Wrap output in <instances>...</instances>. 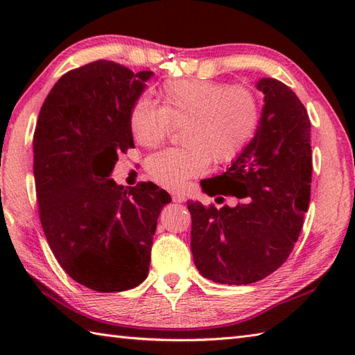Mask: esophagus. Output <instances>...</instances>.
Listing matches in <instances>:
<instances>
[{"instance_id": "esophagus-1", "label": "esophagus", "mask_w": 355, "mask_h": 355, "mask_svg": "<svg viewBox=\"0 0 355 355\" xmlns=\"http://www.w3.org/2000/svg\"><path fill=\"white\" fill-rule=\"evenodd\" d=\"M171 197L173 202H183L186 200V195L183 192H171Z\"/></svg>"}]
</instances>
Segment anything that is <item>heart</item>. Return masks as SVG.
Here are the masks:
<instances>
[{
	"mask_svg": "<svg viewBox=\"0 0 355 355\" xmlns=\"http://www.w3.org/2000/svg\"><path fill=\"white\" fill-rule=\"evenodd\" d=\"M162 107L146 97L130 111L132 137L143 148H157L171 125L182 126L184 148L168 149L148 160V175L168 189H182L206 173L212 163H227L243 153L259 123V102L248 88L201 79L166 80L158 89Z\"/></svg>",
	"mask_w": 355,
	"mask_h": 355,
	"instance_id": "1",
	"label": "heart"
}]
</instances>
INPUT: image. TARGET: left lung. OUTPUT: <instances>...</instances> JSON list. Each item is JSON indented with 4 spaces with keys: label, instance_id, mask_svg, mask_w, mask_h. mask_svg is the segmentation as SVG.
<instances>
[{
    "label": "left lung",
    "instance_id": "8db88e82",
    "mask_svg": "<svg viewBox=\"0 0 355 355\" xmlns=\"http://www.w3.org/2000/svg\"><path fill=\"white\" fill-rule=\"evenodd\" d=\"M256 88L263 107L254 137L212 178L224 188L201 182L210 197L229 195L239 202L216 209L187 201L195 267L218 284L247 285L276 271L290 256L310 205L311 123L304 103L276 79L263 78Z\"/></svg>",
    "mask_w": 355,
    "mask_h": 355
}]
</instances>
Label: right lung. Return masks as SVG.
<instances>
[{"label": "right lung", "instance_id": "add662e5", "mask_svg": "<svg viewBox=\"0 0 355 355\" xmlns=\"http://www.w3.org/2000/svg\"><path fill=\"white\" fill-rule=\"evenodd\" d=\"M153 71L96 61L51 88L33 135L40 218L53 254L74 281L101 293L148 277L157 220L169 193L154 183L119 186L117 154L134 148L130 111Z\"/></svg>", "mask_w": 355, "mask_h": 355}]
</instances>
